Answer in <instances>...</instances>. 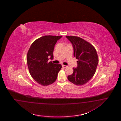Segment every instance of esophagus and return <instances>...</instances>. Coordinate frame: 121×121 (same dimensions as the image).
<instances>
[{
    "instance_id": "1",
    "label": "esophagus",
    "mask_w": 121,
    "mask_h": 121,
    "mask_svg": "<svg viewBox=\"0 0 121 121\" xmlns=\"http://www.w3.org/2000/svg\"><path fill=\"white\" fill-rule=\"evenodd\" d=\"M62 67H63V68H67L68 66H66V65H62Z\"/></svg>"
}]
</instances>
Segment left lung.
Wrapping results in <instances>:
<instances>
[{
  "instance_id": "obj_1",
  "label": "left lung",
  "mask_w": 121,
  "mask_h": 121,
  "mask_svg": "<svg viewBox=\"0 0 121 121\" xmlns=\"http://www.w3.org/2000/svg\"><path fill=\"white\" fill-rule=\"evenodd\" d=\"M73 48V55L77 61V68L68 75V80L77 86H82L91 80L95 73L99 58L94 47L83 39L75 36H66Z\"/></svg>"
}]
</instances>
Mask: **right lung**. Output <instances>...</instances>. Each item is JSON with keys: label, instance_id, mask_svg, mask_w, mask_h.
Here are the masks:
<instances>
[{"label": "right lung", "instance_id": "1", "mask_svg": "<svg viewBox=\"0 0 121 121\" xmlns=\"http://www.w3.org/2000/svg\"><path fill=\"white\" fill-rule=\"evenodd\" d=\"M62 36L45 35L35 41L26 56L30 73L39 84L43 86L55 82L62 65L48 62L49 56L53 59V51L57 41Z\"/></svg>", "mask_w": 121, "mask_h": 121}]
</instances>
